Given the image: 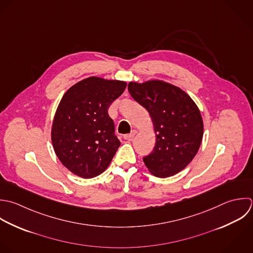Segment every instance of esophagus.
<instances>
[{"mask_svg": "<svg viewBox=\"0 0 253 253\" xmlns=\"http://www.w3.org/2000/svg\"><path fill=\"white\" fill-rule=\"evenodd\" d=\"M136 134H137V131H136V130H133L130 134H126V135H124V137H123V138H124L125 140L131 141V140L135 137V135H136Z\"/></svg>", "mask_w": 253, "mask_h": 253, "instance_id": "1", "label": "esophagus"}]
</instances>
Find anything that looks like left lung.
<instances>
[{"mask_svg": "<svg viewBox=\"0 0 253 253\" xmlns=\"http://www.w3.org/2000/svg\"><path fill=\"white\" fill-rule=\"evenodd\" d=\"M128 90L150 113L156 133V146L143 159L145 166L161 178L178 173L196 156L203 139L198 106L180 87L160 80L130 82Z\"/></svg>", "mask_w": 253, "mask_h": 253, "instance_id": "8db88e82", "label": "left lung"}]
</instances>
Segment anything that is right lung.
Listing matches in <instances>:
<instances>
[{"label":"right lung","mask_w":253,"mask_h":253,"mask_svg":"<svg viewBox=\"0 0 253 253\" xmlns=\"http://www.w3.org/2000/svg\"><path fill=\"white\" fill-rule=\"evenodd\" d=\"M126 85L124 81L89 77L72 85L60 100L51 141L62 165L77 176L95 177L111 163L120 141L107 110Z\"/></svg>","instance_id":"right-lung-1"}]
</instances>
